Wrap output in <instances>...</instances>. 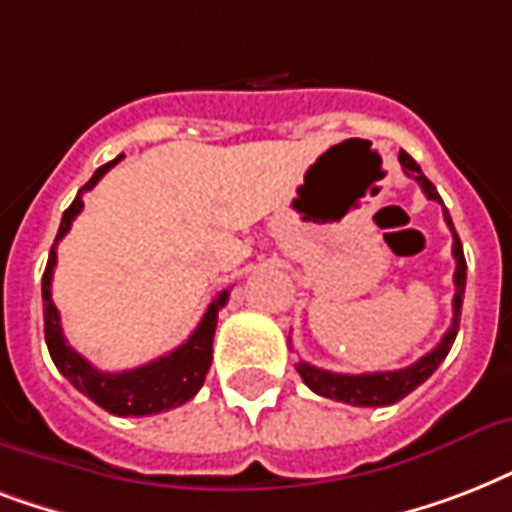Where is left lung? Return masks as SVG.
<instances>
[{
  "label": "left lung",
  "instance_id": "1",
  "mask_svg": "<svg viewBox=\"0 0 512 512\" xmlns=\"http://www.w3.org/2000/svg\"><path fill=\"white\" fill-rule=\"evenodd\" d=\"M398 162L404 167V172L409 177H414L420 188L425 191V196L433 201H438L441 207H444V201L438 196L436 185L430 183L428 177L422 175L420 164L414 162L412 156L401 151L398 154ZM444 220L449 225V231L454 236L452 244V255L457 260V268H454V316H452V327L446 329V335L441 337L436 348L425 353L420 361H414L412 366H406V369H393V372H366V374H337V372H327V369H319V366H311L300 361L297 364V372L303 377V382L313 393H319L324 398H335V401H342V404L350 406H390L401 401L404 396H409L417 385L428 380L430 374L436 372L438 364L444 361L446 353L452 350V342L457 337V329H460V313H462V297H465V279H468V263H465V252H462V241L454 231V223L449 212L444 207Z\"/></svg>",
  "mask_w": 512,
  "mask_h": 512
}]
</instances>
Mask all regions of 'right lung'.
I'll use <instances>...</instances> for the list:
<instances>
[{
  "mask_svg": "<svg viewBox=\"0 0 512 512\" xmlns=\"http://www.w3.org/2000/svg\"><path fill=\"white\" fill-rule=\"evenodd\" d=\"M116 162H122V156H116L114 162L103 164L95 170V175L79 188L76 199L71 201V207L63 212L60 220L58 236L50 249V260L44 268L42 276V300H44V340L50 348V356L58 366V372L74 385L79 393L92 398L95 404L103 406L106 412L116 414V417H143V414H159L167 409L191 401L199 388L204 385V377L212 364V340H215L217 313L228 303V289H223L220 295L207 305V313L201 316L199 327L193 329V335L180 345V348L170 350L167 356L148 361V364L138 366V369H127V372H100L79 356L63 337V327H60V313L52 303V271L58 263V241L71 231L74 217L82 212L84 201L82 193L95 188L100 177L106 175Z\"/></svg>",
  "mask_w": 512,
  "mask_h": 512,
  "instance_id": "1",
  "label": "right lung"
}]
</instances>
